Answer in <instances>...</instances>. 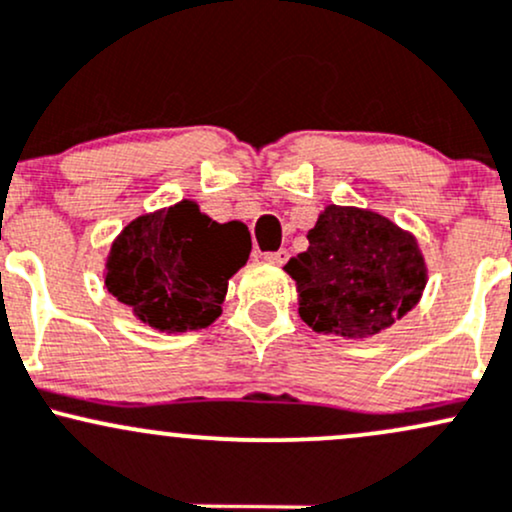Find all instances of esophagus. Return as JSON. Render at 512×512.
Instances as JSON below:
<instances>
[{"label": "esophagus", "instance_id": "obj_1", "mask_svg": "<svg viewBox=\"0 0 512 512\" xmlns=\"http://www.w3.org/2000/svg\"><path fill=\"white\" fill-rule=\"evenodd\" d=\"M268 263H273V266H283L287 261V249H280V251H271V254L263 256Z\"/></svg>", "mask_w": 512, "mask_h": 512}]
</instances>
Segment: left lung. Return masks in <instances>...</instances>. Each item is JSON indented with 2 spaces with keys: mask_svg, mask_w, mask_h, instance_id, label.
Instances as JSON below:
<instances>
[{
  "mask_svg": "<svg viewBox=\"0 0 512 512\" xmlns=\"http://www.w3.org/2000/svg\"><path fill=\"white\" fill-rule=\"evenodd\" d=\"M309 249L287 261L300 317L317 333L363 341L421 302L428 266L418 239L387 217L326 205L307 232Z\"/></svg>",
  "mask_w": 512,
  "mask_h": 512,
  "instance_id": "obj_1",
  "label": "left lung"
}]
</instances>
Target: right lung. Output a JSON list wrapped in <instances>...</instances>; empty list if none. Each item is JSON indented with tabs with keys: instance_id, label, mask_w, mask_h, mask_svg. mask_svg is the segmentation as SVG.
Here are the masks:
<instances>
[{
	"instance_id": "1",
	"label": "right lung",
	"mask_w": 512,
	"mask_h": 512,
	"mask_svg": "<svg viewBox=\"0 0 512 512\" xmlns=\"http://www.w3.org/2000/svg\"><path fill=\"white\" fill-rule=\"evenodd\" d=\"M244 222L220 225L191 198L128 222L108 249L103 283L154 331L186 333L222 314L229 278L246 266Z\"/></svg>"
}]
</instances>
